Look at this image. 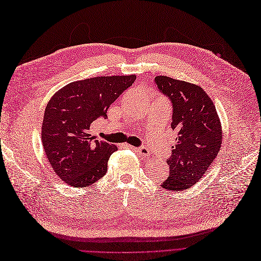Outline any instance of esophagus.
<instances>
[{
    "label": "esophagus",
    "instance_id": "obj_1",
    "mask_svg": "<svg viewBox=\"0 0 261 261\" xmlns=\"http://www.w3.org/2000/svg\"><path fill=\"white\" fill-rule=\"evenodd\" d=\"M128 147H130V148H132V149H134L140 155L146 156V155H148V154L150 153V152H149V149L146 148V147H139V148H133L132 146H128Z\"/></svg>",
    "mask_w": 261,
    "mask_h": 261
}]
</instances>
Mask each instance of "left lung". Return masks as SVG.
I'll use <instances>...</instances> for the list:
<instances>
[{
    "label": "left lung",
    "mask_w": 261,
    "mask_h": 261,
    "mask_svg": "<svg viewBox=\"0 0 261 261\" xmlns=\"http://www.w3.org/2000/svg\"><path fill=\"white\" fill-rule=\"evenodd\" d=\"M158 89L173 105L172 129L177 131L169 176L161 187L184 191L198 182L217 158L223 140L222 124L213 101L200 86L158 75Z\"/></svg>",
    "instance_id": "8db88e82"
}]
</instances>
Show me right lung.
Masks as SVG:
<instances>
[{
    "instance_id": "add662e5",
    "label": "right lung",
    "mask_w": 261,
    "mask_h": 261,
    "mask_svg": "<svg viewBox=\"0 0 261 261\" xmlns=\"http://www.w3.org/2000/svg\"><path fill=\"white\" fill-rule=\"evenodd\" d=\"M134 74L95 76L67 84L48 102L41 126L44 152L64 182L84 188L102 178L117 147L89 133L110 106L135 81Z\"/></svg>"
}]
</instances>
